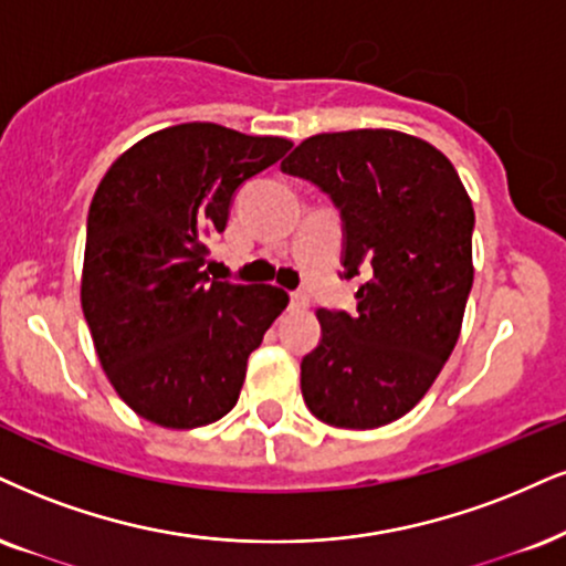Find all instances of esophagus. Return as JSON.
I'll return each mask as SVG.
<instances>
[{"label": "esophagus", "instance_id": "esophagus-1", "mask_svg": "<svg viewBox=\"0 0 566 566\" xmlns=\"http://www.w3.org/2000/svg\"><path fill=\"white\" fill-rule=\"evenodd\" d=\"M289 306L291 310H306V306H310V296H306L304 291H291Z\"/></svg>", "mask_w": 566, "mask_h": 566}]
</instances>
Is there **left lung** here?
Instances as JSON below:
<instances>
[{"instance_id": "obj_1", "label": "left lung", "mask_w": 566, "mask_h": 566, "mask_svg": "<svg viewBox=\"0 0 566 566\" xmlns=\"http://www.w3.org/2000/svg\"><path fill=\"white\" fill-rule=\"evenodd\" d=\"M281 170L340 212V277L365 275L357 315L319 310L302 396L333 428L388 424L428 394L457 346L472 291L475 212L453 165L399 130L306 138Z\"/></svg>"}]
</instances>
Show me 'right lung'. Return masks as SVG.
<instances>
[{"label": "right lung", "mask_w": 566, "mask_h": 566, "mask_svg": "<svg viewBox=\"0 0 566 566\" xmlns=\"http://www.w3.org/2000/svg\"><path fill=\"white\" fill-rule=\"evenodd\" d=\"M291 142L184 123L130 146L88 207L81 304L120 399L188 430L239 401L247 359L289 304L275 285L209 281L207 239L235 191Z\"/></svg>", "instance_id": "1"}]
</instances>
